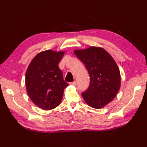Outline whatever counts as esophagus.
<instances>
[{
  "mask_svg": "<svg viewBox=\"0 0 147 147\" xmlns=\"http://www.w3.org/2000/svg\"><path fill=\"white\" fill-rule=\"evenodd\" d=\"M70 85H76V81H74L73 82L70 83Z\"/></svg>",
  "mask_w": 147,
  "mask_h": 147,
  "instance_id": "34e87169",
  "label": "esophagus"
}]
</instances>
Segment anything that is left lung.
<instances>
[{"label": "left lung", "mask_w": 147, "mask_h": 147, "mask_svg": "<svg viewBox=\"0 0 147 147\" xmlns=\"http://www.w3.org/2000/svg\"><path fill=\"white\" fill-rule=\"evenodd\" d=\"M74 54L85 65L90 85L83 97L90 107L101 109L116 96L121 86L120 71L114 59L102 48L91 47Z\"/></svg>", "instance_id": "left-lung-1"}]
</instances>
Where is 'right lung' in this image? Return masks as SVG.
Segmentation results:
<instances>
[{"mask_svg": "<svg viewBox=\"0 0 147 147\" xmlns=\"http://www.w3.org/2000/svg\"><path fill=\"white\" fill-rule=\"evenodd\" d=\"M64 52L48 50L39 53L27 69L25 83L27 93L36 105L51 110L60 104L64 90L69 85L64 82L59 63Z\"/></svg>", "mask_w": 147, "mask_h": 147, "instance_id": "add662e5", "label": "right lung"}]
</instances>
